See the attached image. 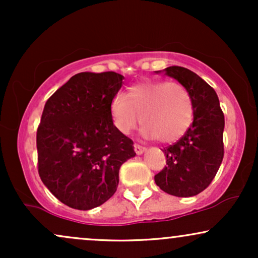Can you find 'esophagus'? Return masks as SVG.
<instances>
[{
    "mask_svg": "<svg viewBox=\"0 0 258 258\" xmlns=\"http://www.w3.org/2000/svg\"><path fill=\"white\" fill-rule=\"evenodd\" d=\"M133 149H135L136 154H138V155H139V154H142L144 152V150H146V148L139 146V144H137V143H135V144H133Z\"/></svg>",
    "mask_w": 258,
    "mask_h": 258,
    "instance_id": "34e87169",
    "label": "esophagus"
}]
</instances>
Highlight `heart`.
Returning <instances> with one entry per match:
<instances>
[{
  "instance_id": "obj_1",
  "label": "heart",
  "mask_w": 258,
  "mask_h": 258,
  "mask_svg": "<svg viewBox=\"0 0 258 258\" xmlns=\"http://www.w3.org/2000/svg\"><path fill=\"white\" fill-rule=\"evenodd\" d=\"M110 114L115 127L123 135L138 126L141 116L144 137L173 143L193 122L194 105L182 85L144 79L130 86L126 96L117 93L112 97Z\"/></svg>"
}]
</instances>
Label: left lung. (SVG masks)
<instances>
[{
	"mask_svg": "<svg viewBox=\"0 0 258 258\" xmlns=\"http://www.w3.org/2000/svg\"><path fill=\"white\" fill-rule=\"evenodd\" d=\"M164 72L189 92L194 117L184 136L164 148L166 166L154 179L165 193L194 197L211 184L223 160L224 115L215 90L200 76L183 67H168Z\"/></svg>",
	"mask_w": 258,
	"mask_h": 258,
	"instance_id": "left-lung-1",
	"label": "left lung"
}]
</instances>
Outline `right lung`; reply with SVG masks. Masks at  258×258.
Listing matches in <instances>:
<instances>
[{
	"label": "right lung",
	"mask_w": 258,
	"mask_h": 258,
	"mask_svg": "<svg viewBox=\"0 0 258 258\" xmlns=\"http://www.w3.org/2000/svg\"><path fill=\"white\" fill-rule=\"evenodd\" d=\"M122 80L114 72L76 74L44 104L36 133L38 174L73 209L91 210L110 199L121 165L136 155L110 114Z\"/></svg>",
	"instance_id": "1"
}]
</instances>
